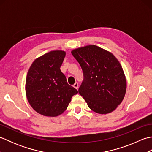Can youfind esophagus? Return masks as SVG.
Returning <instances> with one entry per match:
<instances>
[{
	"label": "esophagus",
	"instance_id": "esophagus-1",
	"mask_svg": "<svg viewBox=\"0 0 152 152\" xmlns=\"http://www.w3.org/2000/svg\"><path fill=\"white\" fill-rule=\"evenodd\" d=\"M73 87H74V88H76V89H78V83H77V82H75V83H74V85H73Z\"/></svg>",
	"mask_w": 152,
	"mask_h": 152
}]
</instances>
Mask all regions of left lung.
Here are the masks:
<instances>
[{
  "mask_svg": "<svg viewBox=\"0 0 152 152\" xmlns=\"http://www.w3.org/2000/svg\"><path fill=\"white\" fill-rule=\"evenodd\" d=\"M81 66L83 80L78 92L95 112L114 111L124 99L127 83L120 63L109 51L95 45L72 51Z\"/></svg>",
  "mask_w": 152,
  "mask_h": 152,
  "instance_id": "obj_1",
  "label": "left lung"
}]
</instances>
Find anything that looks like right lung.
<instances>
[{"label":"right lung","mask_w":152,"mask_h":152,"mask_svg":"<svg viewBox=\"0 0 152 152\" xmlns=\"http://www.w3.org/2000/svg\"><path fill=\"white\" fill-rule=\"evenodd\" d=\"M66 53L51 51L37 58L31 64L26 78L28 101L39 114L55 117L66 110L71 98L78 91L67 83L61 72Z\"/></svg>","instance_id":"add662e5"}]
</instances>
